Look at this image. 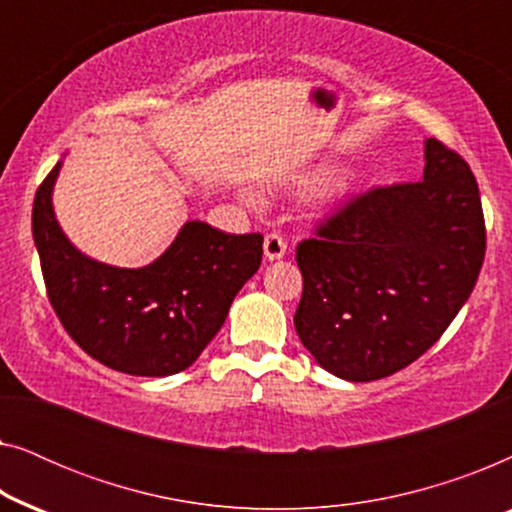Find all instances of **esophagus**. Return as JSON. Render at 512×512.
I'll return each instance as SVG.
<instances>
[{
  "label": "esophagus",
  "mask_w": 512,
  "mask_h": 512,
  "mask_svg": "<svg viewBox=\"0 0 512 512\" xmlns=\"http://www.w3.org/2000/svg\"><path fill=\"white\" fill-rule=\"evenodd\" d=\"M263 251H265V258H268V261H277V258H282L286 254L284 237L279 233H268L263 240Z\"/></svg>",
  "instance_id": "34e87169"
}]
</instances>
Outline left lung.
Instances as JSON below:
<instances>
[{
  "label": "left lung",
  "mask_w": 512,
  "mask_h": 512,
  "mask_svg": "<svg viewBox=\"0 0 512 512\" xmlns=\"http://www.w3.org/2000/svg\"><path fill=\"white\" fill-rule=\"evenodd\" d=\"M424 179L375 186L317 223L296 247L298 338L349 382L417 361L478 282L487 228L478 181L457 151L426 139Z\"/></svg>",
  "instance_id": "obj_1"
}]
</instances>
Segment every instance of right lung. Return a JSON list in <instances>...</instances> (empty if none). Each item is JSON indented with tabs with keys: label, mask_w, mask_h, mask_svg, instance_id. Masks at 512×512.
Returning a JSON list of instances; mask_svg holds the SVG:
<instances>
[{
	"label": "right lung",
	"mask_w": 512,
	"mask_h": 512,
	"mask_svg": "<svg viewBox=\"0 0 512 512\" xmlns=\"http://www.w3.org/2000/svg\"><path fill=\"white\" fill-rule=\"evenodd\" d=\"M58 170L60 163L34 195L32 235L62 328L118 373L165 377L186 370L261 265L263 235H228L188 221L158 261L139 270L111 268L90 261L62 235L51 205Z\"/></svg>",
	"instance_id": "right-lung-1"
}]
</instances>
